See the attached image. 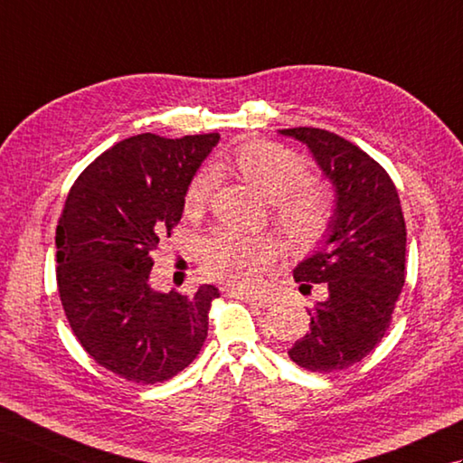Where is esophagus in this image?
<instances>
[{"instance_id":"obj_1","label":"esophagus","mask_w":463,"mask_h":463,"mask_svg":"<svg viewBox=\"0 0 463 463\" xmlns=\"http://www.w3.org/2000/svg\"><path fill=\"white\" fill-rule=\"evenodd\" d=\"M241 299L250 305H258V307H271L273 297L267 293H241Z\"/></svg>"}]
</instances>
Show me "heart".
I'll list each match as a JSON object with an SVG mask.
<instances>
[{
  "instance_id": "1",
  "label": "heart",
  "mask_w": 463,
  "mask_h": 463,
  "mask_svg": "<svg viewBox=\"0 0 463 463\" xmlns=\"http://www.w3.org/2000/svg\"><path fill=\"white\" fill-rule=\"evenodd\" d=\"M240 176L271 200L273 220L295 245L309 248L323 238L331 222V200L309 178V166L299 154L273 145L248 142L232 158ZM218 186L213 168L194 174L184 192V212L200 215L208 208ZM279 245L271 238H245L222 232L203 245V271L215 281L233 287H253L269 271Z\"/></svg>"
}]
</instances>
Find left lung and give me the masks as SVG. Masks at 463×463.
<instances>
[{
  "mask_svg": "<svg viewBox=\"0 0 463 463\" xmlns=\"http://www.w3.org/2000/svg\"><path fill=\"white\" fill-rule=\"evenodd\" d=\"M305 142L336 190L331 235L295 267L299 291L323 283L325 301L309 309V331L291 361L311 373L353 366L383 341L406 281V223L392 178L353 142L323 128L279 130Z\"/></svg>",
  "mask_w": 463,
  "mask_h": 463,
  "instance_id": "left-lung-1",
  "label": "left lung"
}]
</instances>
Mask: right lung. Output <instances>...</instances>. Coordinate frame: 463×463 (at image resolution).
Wrapping results in <instances>:
<instances>
[{
	"instance_id": "obj_1",
	"label": "right lung",
	"mask_w": 463,
	"mask_h": 463,
	"mask_svg": "<svg viewBox=\"0 0 463 463\" xmlns=\"http://www.w3.org/2000/svg\"><path fill=\"white\" fill-rule=\"evenodd\" d=\"M220 135L117 142L80 172L57 225V287L67 321L90 358L137 384L184 371L208 336L220 291H152V253L170 238L184 192Z\"/></svg>"
}]
</instances>
